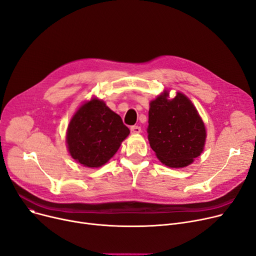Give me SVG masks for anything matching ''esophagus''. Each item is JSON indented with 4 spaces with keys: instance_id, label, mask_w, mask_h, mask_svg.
Wrapping results in <instances>:
<instances>
[{
    "instance_id": "34e87169",
    "label": "esophagus",
    "mask_w": 256,
    "mask_h": 256,
    "mask_svg": "<svg viewBox=\"0 0 256 256\" xmlns=\"http://www.w3.org/2000/svg\"><path fill=\"white\" fill-rule=\"evenodd\" d=\"M130 132L132 134H139V132H141V128L138 126H130Z\"/></svg>"
}]
</instances>
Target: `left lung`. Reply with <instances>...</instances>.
I'll use <instances>...</instances> for the list:
<instances>
[{
  "label": "left lung",
  "mask_w": 256,
  "mask_h": 256,
  "mask_svg": "<svg viewBox=\"0 0 256 256\" xmlns=\"http://www.w3.org/2000/svg\"><path fill=\"white\" fill-rule=\"evenodd\" d=\"M165 91L150 102L148 141L158 158L168 167L190 165L204 150L206 128L195 106L182 93L168 100Z\"/></svg>",
  "instance_id": "left-lung-1"
}]
</instances>
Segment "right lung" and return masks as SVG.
Wrapping results in <instances>:
<instances>
[{"label": "right lung", "instance_id": "1", "mask_svg": "<svg viewBox=\"0 0 256 256\" xmlns=\"http://www.w3.org/2000/svg\"><path fill=\"white\" fill-rule=\"evenodd\" d=\"M130 134L121 117L100 100L84 104L72 117L67 130V145L72 156L87 167H100L118 150Z\"/></svg>", "mask_w": 256, "mask_h": 256}]
</instances>
